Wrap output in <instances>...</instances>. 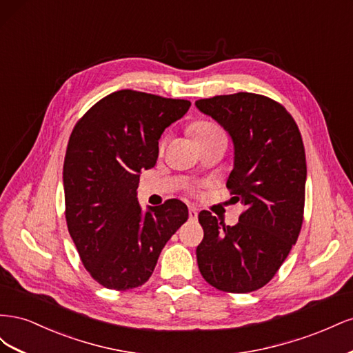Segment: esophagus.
Listing matches in <instances>:
<instances>
[{
  "mask_svg": "<svg viewBox=\"0 0 353 353\" xmlns=\"http://www.w3.org/2000/svg\"><path fill=\"white\" fill-rule=\"evenodd\" d=\"M188 215H190V219H191V221H194V219H197L199 212H197L196 208H190V209H188Z\"/></svg>",
  "mask_w": 353,
  "mask_h": 353,
  "instance_id": "34e87169",
  "label": "esophagus"
}]
</instances>
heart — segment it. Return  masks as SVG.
I'll list each match as a JSON object with an SVG mask.
<instances>
[{
  "label": "heart",
  "mask_w": 353,
  "mask_h": 353,
  "mask_svg": "<svg viewBox=\"0 0 353 353\" xmlns=\"http://www.w3.org/2000/svg\"><path fill=\"white\" fill-rule=\"evenodd\" d=\"M216 132H221L219 128H216L215 125H212L209 122H196L191 125V134H193L194 140H200V138H205Z\"/></svg>",
  "instance_id": "1"
}]
</instances>
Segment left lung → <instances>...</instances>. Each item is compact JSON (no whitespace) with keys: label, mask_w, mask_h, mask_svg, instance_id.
Returning a JSON list of instances; mask_svg holds the SVG:
<instances>
[{"label":"left lung","mask_w":353,"mask_h":353,"mask_svg":"<svg viewBox=\"0 0 353 353\" xmlns=\"http://www.w3.org/2000/svg\"><path fill=\"white\" fill-rule=\"evenodd\" d=\"M196 108L230 134L234 168L227 187L245 206L234 227L208 210L199 213L205 231L196 250L199 270L218 290L254 292L280 270L302 228V135L292 114L265 95H216L197 100Z\"/></svg>","instance_id":"1"}]
</instances>
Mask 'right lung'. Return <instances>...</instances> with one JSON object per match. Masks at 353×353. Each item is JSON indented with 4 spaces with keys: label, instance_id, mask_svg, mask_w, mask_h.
Masks as SVG:
<instances>
[{
    "label": "right lung",
    "instance_id": "add662e5",
    "mask_svg": "<svg viewBox=\"0 0 353 353\" xmlns=\"http://www.w3.org/2000/svg\"><path fill=\"white\" fill-rule=\"evenodd\" d=\"M190 105L121 90L95 103L73 128L63 165L66 222L83 266L105 288L143 285L188 219L176 199L143 212L137 188L141 170L156 165L160 135Z\"/></svg>",
    "mask_w": 353,
    "mask_h": 353
}]
</instances>
